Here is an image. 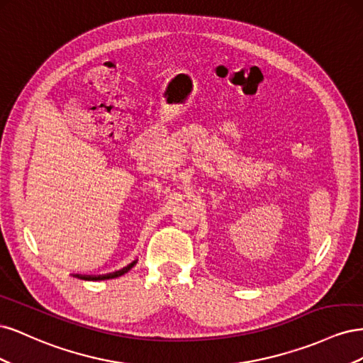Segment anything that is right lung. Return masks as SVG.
<instances>
[{
    "label": "right lung",
    "mask_w": 363,
    "mask_h": 363,
    "mask_svg": "<svg viewBox=\"0 0 363 363\" xmlns=\"http://www.w3.org/2000/svg\"><path fill=\"white\" fill-rule=\"evenodd\" d=\"M135 263H136V260L133 262V263H130L128 267H125L124 269H121V271H116V272H113V274H106V276H80V274H75L74 277H79V279H82V280H108V279H115V277H119V276H123V274H125L130 268H133L135 267Z\"/></svg>",
    "instance_id": "add662e5"
}]
</instances>
